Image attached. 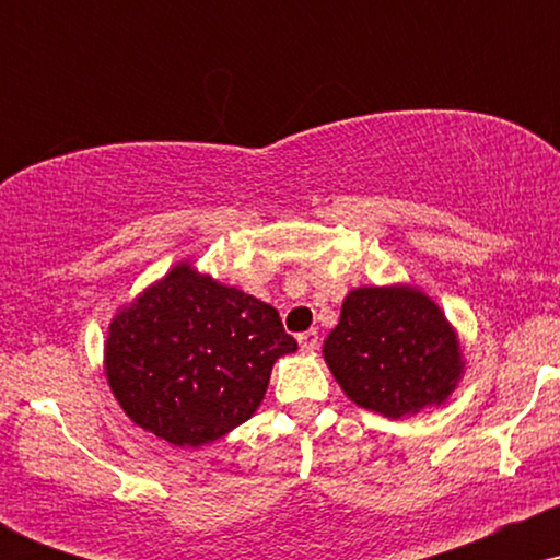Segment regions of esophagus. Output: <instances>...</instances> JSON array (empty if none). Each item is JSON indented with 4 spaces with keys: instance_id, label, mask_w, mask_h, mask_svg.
<instances>
[{
    "instance_id": "34e87169",
    "label": "esophagus",
    "mask_w": 560,
    "mask_h": 560,
    "mask_svg": "<svg viewBox=\"0 0 560 560\" xmlns=\"http://www.w3.org/2000/svg\"><path fill=\"white\" fill-rule=\"evenodd\" d=\"M298 342H300V347L305 352H313L318 347V331L316 329H311V331H302V334H298Z\"/></svg>"
}]
</instances>
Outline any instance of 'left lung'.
Masks as SVG:
<instances>
[{
    "instance_id": "obj_1",
    "label": "left lung",
    "mask_w": 560,
    "mask_h": 560,
    "mask_svg": "<svg viewBox=\"0 0 560 560\" xmlns=\"http://www.w3.org/2000/svg\"><path fill=\"white\" fill-rule=\"evenodd\" d=\"M324 361L352 402L384 419L442 405L466 369L442 307L408 284L352 289L324 342Z\"/></svg>"
}]
</instances>
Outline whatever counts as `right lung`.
<instances>
[{
    "mask_svg": "<svg viewBox=\"0 0 560 560\" xmlns=\"http://www.w3.org/2000/svg\"><path fill=\"white\" fill-rule=\"evenodd\" d=\"M294 350L276 307L178 262L115 313L105 376L137 427L199 447L260 408L273 363Z\"/></svg>",
    "mask_w": 560,
    "mask_h": 560,
    "instance_id": "1",
    "label": "right lung"
}]
</instances>
